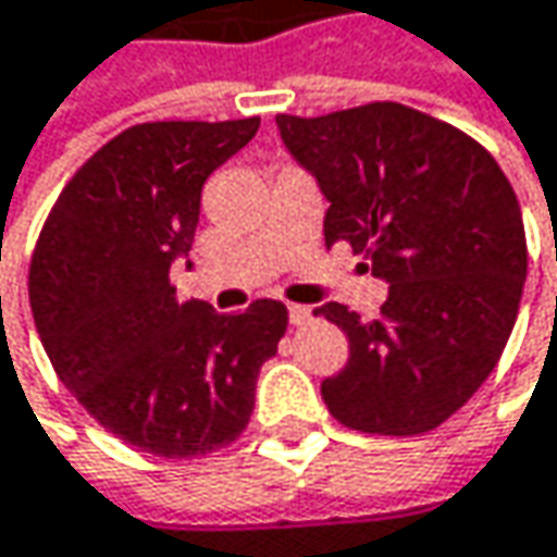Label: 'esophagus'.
Masks as SVG:
<instances>
[{
  "instance_id": "obj_1",
  "label": "esophagus",
  "mask_w": 557,
  "mask_h": 557,
  "mask_svg": "<svg viewBox=\"0 0 557 557\" xmlns=\"http://www.w3.org/2000/svg\"><path fill=\"white\" fill-rule=\"evenodd\" d=\"M312 322V309L309 306H289V325L293 329H302Z\"/></svg>"
}]
</instances>
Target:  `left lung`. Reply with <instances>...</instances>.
Here are the masks:
<instances>
[{
  "instance_id": "left-lung-1",
  "label": "left lung",
  "mask_w": 557,
  "mask_h": 557,
  "mask_svg": "<svg viewBox=\"0 0 557 557\" xmlns=\"http://www.w3.org/2000/svg\"><path fill=\"white\" fill-rule=\"evenodd\" d=\"M277 127L329 197L325 245L347 242L388 283L380 319L315 309L350 344L322 382L331 418L382 436L440 428L491 376L517 322L527 232L510 181L479 139L398 101L277 114Z\"/></svg>"
}]
</instances>
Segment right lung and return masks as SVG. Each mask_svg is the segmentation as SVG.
I'll list each match as a JSON object with an SVG mask.
<instances>
[{
  "label": "right lung",
  "mask_w": 557,
  "mask_h": 557,
  "mask_svg": "<svg viewBox=\"0 0 557 557\" xmlns=\"http://www.w3.org/2000/svg\"><path fill=\"white\" fill-rule=\"evenodd\" d=\"M258 124L127 127L66 181L34 245L27 296L57 376L139 453L197 459L238 440L289 322L277 299L238 315L181 302L169 277L190 251L203 181Z\"/></svg>",
  "instance_id": "add662e5"
}]
</instances>
